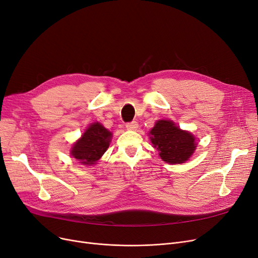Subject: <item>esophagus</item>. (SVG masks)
Segmentation results:
<instances>
[{"instance_id":"1","label":"esophagus","mask_w":258,"mask_h":258,"mask_svg":"<svg viewBox=\"0 0 258 258\" xmlns=\"http://www.w3.org/2000/svg\"><path fill=\"white\" fill-rule=\"evenodd\" d=\"M126 128L127 130H132V131H135L138 128V123L136 121H132V122H128V123H126Z\"/></svg>"}]
</instances>
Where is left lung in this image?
<instances>
[{
  "label": "left lung",
  "instance_id": "1",
  "mask_svg": "<svg viewBox=\"0 0 258 258\" xmlns=\"http://www.w3.org/2000/svg\"><path fill=\"white\" fill-rule=\"evenodd\" d=\"M151 140L161 159L167 163H184L196 150L195 137L169 120H159L151 131Z\"/></svg>",
  "mask_w": 258,
  "mask_h": 258
}]
</instances>
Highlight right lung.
I'll return each mask as SVG.
<instances>
[{
  "instance_id": "add662e5",
  "label": "right lung",
  "mask_w": 258,
  "mask_h": 258,
  "mask_svg": "<svg viewBox=\"0 0 258 258\" xmlns=\"http://www.w3.org/2000/svg\"><path fill=\"white\" fill-rule=\"evenodd\" d=\"M112 133L96 122L90 125L81 138L72 147V156L80 163H96L110 146Z\"/></svg>"
}]
</instances>
